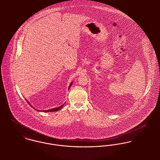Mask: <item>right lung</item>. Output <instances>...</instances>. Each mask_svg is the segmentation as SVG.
<instances>
[{
  "label": "right lung",
  "mask_w": 160,
  "mask_h": 160,
  "mask_svg": "<svg viewBox=\"0 0 160 160\" xmlns=\"http://www.w3.org/2000/svg\"><path fill=\"white\" fill-rule=\"evenodd\" d=\"M72 83H71V84L69 85V89L70 88V87H71V86L72 85ZM63 105H62V106H60V107H57V108H53V109H51V110H44L43 112H57V111H58V110H59L61 108H62L63 107ZM38 111H39V110H38Z\"/></svg>",
  "instance_id": "right-lung-1"
}]
</instances>
